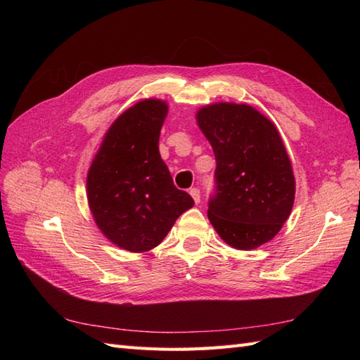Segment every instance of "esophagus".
Here are the masks:
<instances>
[{
	"instance_id": "34e87169",
	"label": "esophagus",
	"mask_w": 360,
	"mask_h": 360,
	"mask_svg": "<svg viewBox=\"0 0 360 360\" xmlns=\"http://www.w3.org/2000/svg\"><path fill=\"white\" fill-rule=\"evenodd\" d=\"M189 193H191V197L193 198L195 204H200V201H201V193H200V189H198V188H192V189L189 191Z\"/></svg>"
}]
</instances>
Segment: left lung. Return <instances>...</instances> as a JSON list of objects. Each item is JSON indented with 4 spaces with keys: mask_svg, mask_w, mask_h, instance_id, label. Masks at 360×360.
<instances>
[{
    "mask_svg": "<svg viewBox=\"0 0 360 360\" xmlns=\"http://www.w3.org/2000/svg\"><path fill=\"white\" fill-rule=\"evenodd\" d=\"M216 158L207 216L222 240L255 249L274 238L292 209L296 181L274 123L249 105L214 103L197 114Z\"/></svg>",
    "mask_w": 360,
    "mask_h": 360,
    "instance_id": "8db88e82",
    "label": "left lung"
}]
</instances>
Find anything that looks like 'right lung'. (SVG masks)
Wrapping results in <instances>:
<instances>
[{"instance_id": "1", "label": "right lung", "mask_w": 360, "mask_h": 360, "mask_svg": "<svg viewBox=\"0 0 360 360\" xmlns=\"http://www.w3.org/2000/svg\"><path fill=\"white\" fill-rule=\"evenodd\" d=\"M165 102L147 99L120 115L108 130L86 176L94 221L112 243L130 252L156 248L177 217L193 205L174 186L159 153Z\"/></svg>"}]
</instances>
